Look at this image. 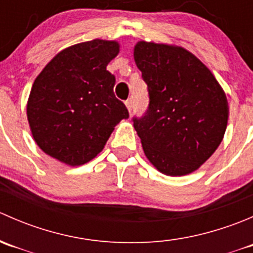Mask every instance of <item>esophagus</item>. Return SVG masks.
<instances>
[{"mask_svg": "<svg viewBox=\"0 0 253 253\" xmlns=\"http://www.w3.org/2000/svg\"><path fill=\"white\" fill-rule=\"evenodd\" d=\"M126 106H127V109H128V111L131 112L132 111V109H133V103H132V99H128V100H126Z\"/></svg>", "mask_w": 253, "mask_h": 253, "instance_id": "34e87169", "label": "esophagus"}]
</instances>
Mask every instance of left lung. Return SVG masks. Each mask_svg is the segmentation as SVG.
Masks as SVG:
<instances>
[{
  "mask_svg": "<svg viewBox=\"0 0 253 253\" xmlns=\"http://www.w3.org/2000/svg\"><path fill=\"white\" fill-rule=\"evenodd\" d=\"M134 61L149 95L144 114L132 119L145 155L163 174L195 171L225 133V93L211 71L182 47L141 42Z\"/></svg>",
  "mask_w": 253,
  "mask_h": 253,
  "instance_id": "8db88e82",
  "label": "left lung"
}]
</instances>
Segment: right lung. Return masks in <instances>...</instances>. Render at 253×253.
<instances>
[{"mask_svg": "<svg viewBox=\"0 0 253 253\" xmlns=\"http://www.w3.org/2000/svg\"><path fill=\"white\" fill-rule=\"evenodd\" d=\"M119 44L91 40L61 51L33 84L27 114L35 142L65 164L82 165L103 150L114 127L129 117L115 96L106 66Z\"/></svg>", "mask_w": 253, "mask_h": 253, "instance_id": "1", "label": "right lung"}]
</instances>
